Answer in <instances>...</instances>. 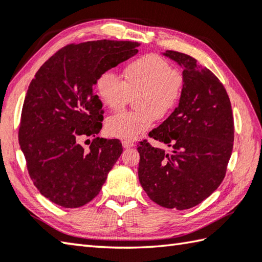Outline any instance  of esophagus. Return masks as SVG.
Returning <instances> with one entry per match:
<instances>
[{
    "mask_svg": "<svg viewBox=\"0 0 262 262\" xmlns=\"http://www.w3.org/2000/svg\"><path fill=\"white\" fill-rule=\"evenodd\" d=\"M122 146H124V148H130V147H134L135 144L130 141H122Z\"/></svg>",
    "mask_w": 262,
    "mask_h": 262,
    "instance_id": "1",
    "label": "esophagus"
}]
</instances>
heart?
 Segmentation results:
<instances>
[{"instance_id":"b5f03b06","label":"heart","mask_w":262,"mask_h":262,"mask_svg":"<svg viewBox=\"0 0 262 262\" xmlns=\"http://www.w3.org/2000/svg\"><path fill=\"white\" fill-rule=\"evenodd\" d=\"M185 79L166 59L146 54L133 61L124 70V81L112 71L101 74L96 81L100 99L111 111H121L135 99V112L110 117L106 130L111 136L132 141L147 132L153 121L161 120L175 110L182 99Z\"/></svg>"}]
</instances>
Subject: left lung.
<instances>
[{
	"instance_id": "8db88e82",
	"label": "left lung",
	"mask_w": 262,
	"mask_h": 262,
	"mask_svg": "<svg viewBox=\"0 0 262 262\" xmlns=\"http://www.w3.org/2000/svg\"><path fill=\"white\" fill-rule=\"evenodd\" d=\"M163 55L182 67L185 85L178 106L148 136L172 151L140 142L138 179L153 202L185 210L223 182L233 151V112L226 90L211 71L187 54L166 51Z\"/></svg>"
}]
</instances>
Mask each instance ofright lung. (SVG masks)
Returning a JSON list of instances; mask_svg holds the SVG:
<instances>
[{
    "mask_svg": "<svg viewBox=\"0 0 262 262\" xmlns=\"http://www.w3.org/2000/svg\"><path fill=\"white\" fill-rule=\"evenodd\" d=\"M137 42L70 44L46 61L30 81L19 127V144L39 193L58 206L79 208L100 193L122 153L118 140L95 137L103 111L93 86L101 74L137 52ZM95 137L89 149L80 139Z\"/></svg>",
    "mask_w": 262,
    "mask_h": 262,
    "instance_id": "obj_1",
    "label": "right lung"
}]
</instances>
